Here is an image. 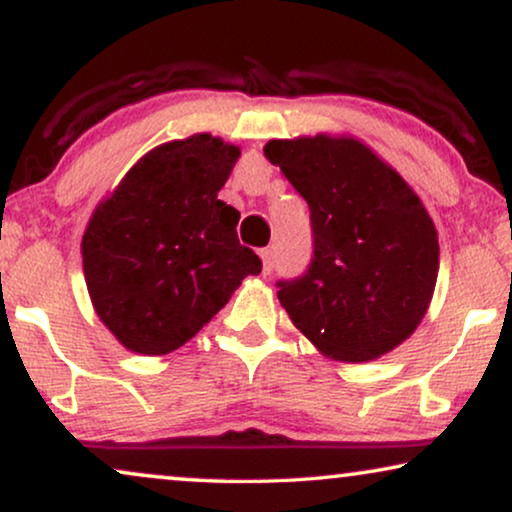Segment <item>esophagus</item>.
I'll list each match as a JSON object with an SVG mask.
<instances>
[{"label":"esophagus","mask_w":512,"mask_h":512,"mask_svg":"<svg viewBox=\"0 0 512 512\" xmlns=\"http://www.w3.org/2000/svg\"><path fill=\"white\" fill-rule=\"evenodd\" d=\"M261 261H263V275H270L272 268H275V254H272V249L261 251Z\"/></svg>","instance_id":"esophagus-1"}]
</instances>
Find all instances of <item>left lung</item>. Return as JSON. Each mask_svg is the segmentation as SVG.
I'll list each match as a JSON object with an SVG mask.
<instances>
[{"mask_svg": "<svg viewBox=\"0 0 512 512\" xmlns=\"http://www.w3.org/2000/svg\"><path fill=\"white\" fill-rule=\"evenodd\" d=\"M263 153L310 207V265L279 279V303L331 359L391 352L422 321L438 277L422 200L356 139H272Z\"/></svg>", "mask_w": 512, "mask_h": 512, "instance_id": "1", "label": "left lung"}]
</instances>
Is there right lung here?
I'll return each instance as SVG.
<instances>
[{
	"instance_id": "add662e5",
	"label": "right lung",
	"mask_w": 512,
	"mask_h": 512,
	"mask_svg": "<svg viewBox=\"0 0 512 512\" xmlns=\"http://www.w3.org/2000/svg\"><path fill=\"white\" fill-rule=\"evenodd\" d=\"M237 158L212 135L163 144L95 209L81 244L88 293L130 352L179 349L261 272L237 240L240 212L216 198Z\"/></svg>"
}]
</instances>
